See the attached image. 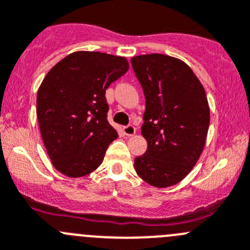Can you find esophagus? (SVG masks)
Listing matches in <instances>:
<instances>
[{
	"label": "esophagus",
	"mask_w": 250,
	"mask_h": 250,
	"mask_svg": "<svg viewBox=\"0 0 250 250\" xmlns=\"http://www.w3.org/2000/svg\"><path fill=\"white\" fill-rule=\"evenodd\" d=\"M124 134L126 136H134V135H136V129L132 125H127V126L124 127Z\"/></svg>",
	"instance_id": "esophagus-1"
}]
</instances>
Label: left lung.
<instances>
[{
	"label": "left lung",
	"mask_w": 250,
	"mask_h": 250,
	"mask_svg": "<svg viewBox=\"0 0 250 250\" xmlns=\"http://www.w3.org/2000/svg\"><path fill=\"white\" fill-rule=\"evenodd\" d=\"M132 67L146 99L142 136L145 154L135 158L139 177L156 188L182 182L205 147L210 108L191 68L163 54L134 56Z\"/></svg>",
	"instance_id": "1"
}]
</instances>
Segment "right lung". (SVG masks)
Wrapping results in <instances>:
<instances>
[{
  "label": "right lung",
  "mask_w": 250,
  "mask_h": 250,
  "mask_svg": "<svg viewBox=\"0 0 250 250\" xmlns=\"http://www.w3.org/2000/svg\"><path fill=\"white\" fill-rule=\"evenodd\" d=\"M129 71V61L99 51H75L47 72L37 96V115L52 166L80 178L102 165L118 137L109 124L106 88Z\"/></svg>",
  "instance_id": "obj_1"
}]
</instances>
